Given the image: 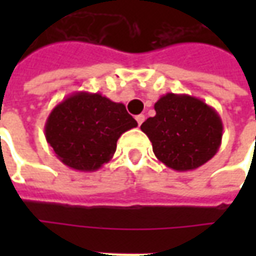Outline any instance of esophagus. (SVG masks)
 Here are the masks:
<instances>
[{
  "label": "esophagus",
  "instance_id": "1",
  "mask_svg": "<svg viewBox=\"0 0 256 256\" xmlns=\"http://www.w3.org/2000/svg\"><path fill=\"white\" fill-rule=\"evenodd\" d=\"M136 120H137V123H138V126H141V123L145 120V116L142 115V114H140V115H137V116H136Z\"/></svg>",
  "mask_w": 256,
  "mask_h": 256
}]
</instances>
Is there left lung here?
Segmentation results:
<instances>
[{
    "label": "left lung",
    "instance_id": "8db88e82",
    "mask_svg": "<svg viewBox=\"0 0 256 256\" xmlns=\"http://www.w3.org/2000/svg\"><path fill=\"white\" fill-rule=\"evenodd\" d=\"M156 115L142 124L155 156L167 167L189 172L212 158L222 141L218 112L198 97L167 93L155 102Z\"/></svg>",
    "mask_w": 256,
    "mask_h": 256
}]
</instances>
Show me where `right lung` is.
<instances>
[{
	"instance_id": "add662e5",
	"label": "right lung",
	"mask_w": 256,
	"mask_h": 256,
	"mask_svg": "<svg viewBox=\"0 0 256 256\" xmlns=\"http://www.w3.org/2000/svg\"><path fill=\"white\" fill-rule=\"evenodd\" d=\"M137 122L122 102L100 93L76 92L54 106L45 137L58 159L76 172H96L111 160L119 137Z\"/></svg>"
}]
</instances>
